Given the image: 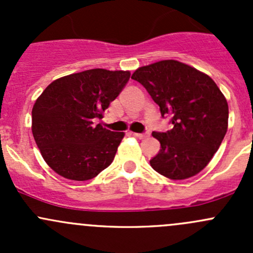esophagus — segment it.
Returning a JSON list of instances; mask_svg holds the SVG:
<instances>
[{
  "instance_id": "obj_1",
  "label": "esophagus",
  "mask_w": 253,
  "mask_h": 253,
  "mask_svg": "<svg viewBox=\"0 0 253 253\" xmlns=\"http://www.w3.org/2000/svg\"><path fill=\"white\" fill-rule=\"evenodd\" d=\"M134 137H137L139 139H144L147 137H149V133H134Z\"/></svg>"
}]
</instances>
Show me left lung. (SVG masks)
I'll return each instance as SVG.
<instances>
[{
    "label": "left lung",
    "mask_w": 253,
    "mask_h": 253,
    "mask_svg": "<svg viewBox=\"0 0 253 253\" xmlns=\"http://www.w3.org/2000/svg\"><path fill=\"white\" fill-rule=\"evenodd\" d=\"M132 79L147 89L162 116L169 115L174 125L164 133H152L162 149L150 160V167L171 180H185L202 171L228 131V101L215 82L176 60L137 68Z\"/></svg>",
    "instance_id": "obj_1"
}]
</instances>
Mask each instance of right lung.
Returning <instances> with one entry per match:
<instances>
[{
  "instance_id": "1",
  "label": "right lung",
  "mask_w": 253,
  "mask_h": 253,
  "mask_svg": "<svg viewBox=\"0 0 253 253\" xmlns=\"http://www.w3.org/2000/svg\"><path fill=\"white\" fill-rule=\"evenodd\" d=\"M129 71L103 68L55 79L37 99L32 132L46 164L68 180L95 177L114 160L124 132L98 124L128 82Z\"/></svg>"
}]
</instances>
